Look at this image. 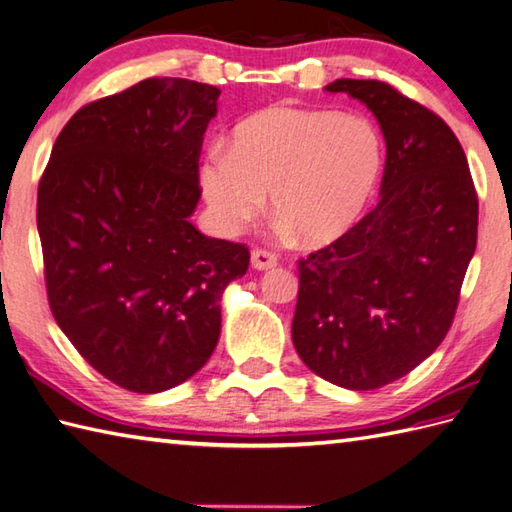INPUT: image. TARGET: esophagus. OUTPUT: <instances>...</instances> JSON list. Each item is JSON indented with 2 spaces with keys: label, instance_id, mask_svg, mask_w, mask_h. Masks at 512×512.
I'll return each instance as SVG.
<instances>
[{
  "label": "esophagus",
  "instance_id": "1",
  "mask_svg": "<svg viewBox=\"0 0 512 512\" xmlns=\"http://www.w3.org/2000/svg\"><path fill=\"white\" fill-rule=\"evenodd\" d=\"M276 265H278V256L274 252H269V249L256 247L252 252V267L254 269H271Z\"/></svg>",
  "mask_w": 512,
  "mask_h": 512
}]
</instances>
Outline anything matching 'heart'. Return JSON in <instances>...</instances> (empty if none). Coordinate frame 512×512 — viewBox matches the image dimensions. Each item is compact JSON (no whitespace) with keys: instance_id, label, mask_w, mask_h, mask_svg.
Returning a JSON list of instances; mask_svg holds the SVG:
<instances>
[{"instance_id":"1","label":"heart","mask_w":512,"mask_h":512,"mask_svg":"<svg viewBox=\"0 0 512 512\" xmlns=\"http://www.w3.org/2000/svg\"><path fill=\"white\" fill-rule=\"evenodd\" d=\"M381 166V133L366 116L274 107L238 124L230 146H210L199 184L225 234L252 223L271 192L280 225L322 245L359 221Z\"/></svg>"}]
</instances>
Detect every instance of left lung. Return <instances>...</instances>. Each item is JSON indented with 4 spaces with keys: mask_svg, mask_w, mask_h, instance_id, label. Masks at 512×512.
I'll list each match as a JSON object with an SVG mask.
<instances>
[{
    "mask_svg": "<svg viewBox=\"0 0 512 512\" xmlns=\"http://www.w3.org/2000/svg\"><path fill=\"white\" fill-rule=\"evenodd\" d=\"M326 92L361 100L385 138L381 201L298 260L293 346L317 377L377 390L412 372L449 333L478 243V192L449 124L381 81Z\"/></svg>",
    "mask_w": 512,
    "mask_h": 512,
    "instance_id": "obj_1",
    "label": "left lung"
}]
</instances>
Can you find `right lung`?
I'll use <instances>...</instances> for the list:
<instances>
[{
  "instance_id": "obj_1",
  "label": "right lung",
  "mask_w": 512,
  "mask_h": 512,
  "mask_svg": "<svg viewBox=\"0 0 512 512\" xmlns=\"http://www.w3.org/2000/svg\"><path fill=\"white\" fill-rule=\"evenodd\" d=\"M219 89L146 78L78 109L37 192L56 324L102 377L138 394L175 388L219 342L221 295L249 249L203 236V133Z\"/></svg>"
}]
</instances>
